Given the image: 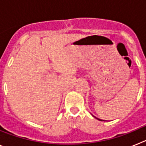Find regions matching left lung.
<instances>
[{
  "label": "left lung",
  "mask_w": 146,
  "mask_h": 146,
  "mask_svg": "<svg viewBox=\"0 0 146 146\" xmlns=\"http://www.w3.org/2000/svg\"><path fill=\"white\" fill-rule=\"evenodd\" d=\"M95 118H96V117H95ZM98 120H99V121H102V120H101V119H99V118H97Z\"/></svg>",
  "instance_id": "1"
}]
</instances>
